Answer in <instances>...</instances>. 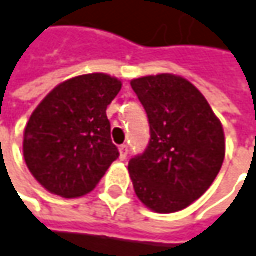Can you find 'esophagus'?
<instances>
[{"label": "esophagus", "mask_w": 256, "mask_h": 256, "mask_svg": "<svg viewBox=\"0 0 256 256\" xmlns=\"http://www.w3.org/2000/svg\"><path fill=\"white\" fill-rule=\"evenodd\" d=\"M118 150H120V158H122V160H126V157H128V145H122Z\"/></svg>", "instance_id": "1"}]
</instances>
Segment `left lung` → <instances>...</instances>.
Returning a JSON list of instances; mask_svg holds the SVG:
<instances>
[{
    "mask_svg": "<svg viewBox=\"0 0 256 256\" xmlns=\"http://www.w3.org/2000/svg\"><path fill=\"white\" fill-rule=\"evenodd\" d=\"M130 84L151 132L146 150L128 162L134 192L157 214L182 210L208 191L222 168V124L185 78L160 74Z\"/></svg>",
    "mask_w": 256,
    "mask_h": 256,
    "instance_id": "1",
    "label": "left lung"
}]
</instances>
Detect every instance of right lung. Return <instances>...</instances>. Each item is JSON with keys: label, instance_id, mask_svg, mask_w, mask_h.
<instances>
[{"label": "right lung", "instance_id": "right-lung-1", "mask_svg": "<svg viewBox=\"0 0 256 256\" xmlns=\"http://www.w3.org/2000/svg\"><path fill=\"white\" fill-rule=\"evenodd\" d=\"M122 81L106 74L71 78L32 112L24 134L29 172L47 191L65 197L90 192L120 156L106 108Z\"/></svg>", "mask_w": 256, "mask_h": 256}]
</instances>
